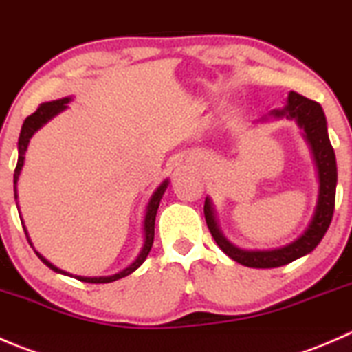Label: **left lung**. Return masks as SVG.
Returning a JSON list of instances; mask_svg holds the SVG:
<instances>
[{
  "instance_id": "8db88e82",
  "label": "left lung",
  "mask_w": 352,
  "mask_h": 352,
  "mask_svg": "<svg viewBox=\"0 0 352 352\" xmlns=\"http://www.w3.org/2000/svg\"><path fill=\"white\" fill-rule=\"evenodd\" d=\"M274 116H286L289 120L298 121L305 128L306 138L311 145L313 155H315L316 168H318L320 176V195L318 205H316L315 215L311 219V224L305 231L301 238L296 239L291 245L284 246L279 250H269V252H245L231 243L226 241L224 236L219 232L217 224H215L214 212H212L210 201L205 200L204 214L207 221L208 231L212 238L219 245V248L231 256L234 262L241 265L253 267V269H274V267H283L287 263L294 262L299 256L313 252L325 236L330 222H332L333 207H336V186H337V162L336 152H333L332 144L327 133V121L323 114L322 106L308 97L301 96L298 92H289L287 97V106L283 111H274Z\"/></svg>"
}]
</instances>
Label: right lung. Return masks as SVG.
I'll return each mask as SVG.
<instances>
[{
    "label": "right lung",
    "mask_w": 352,
    "mask_h": 352,
    "mask_svg": "<svg viewBox=\"0 0 352 352\" xmlns=\"http://www.w3.org/2000/svg\"><path fill=\"white\" fill-rule=\"evenodd\" d=\"M69 102V97H65V99H59V100H53V102H44L41 104L39 107H37L36 113H32L30 116H27V120L23 121L22 124V131H20V138H19V162H16V168H15V175H13V190H15V198H16V181H19V176H20V171H22V166H23V155H25V151H27V145H29L30 138H32V135L36 133L37 130H39L41 126H43L44 123H47V121L51 120V118L56 116L58 113H61L63 109H66V104ZM166 188H168V181H164V183L161 184V186L155 190V193L152 195L151 201H148V207H147V214H145V222H144V229H145V243H144V248H142L140 255H138V258L135 260L133 263H131L130 267H126V269L123 270V272L120 274H114V276H109V277H80V276H75V279L82 280V283H90V284H106V283H113V280H118L121 279V277H126L130 276L131 272H135V270L138 269V267L144 263V260L147 258L148 252H151L152 248V243H154V224H155V214H157V208H159V204H161V198L162 195H164ZM22 221V219H20ZM23 231H25V228H23ZM27 234V231H25ZM29 239V238H27ZM37 253V252H36ZM37 256H39L41 260H43L44 263H46L50 269H53L54 272H61V270L58 269V267H54L53 263L47 262L44 256H41L39 253H37ZM65 274V272H61Z\"/></svg>",
    "instance_id": "add662e5"
}]
</instances>
